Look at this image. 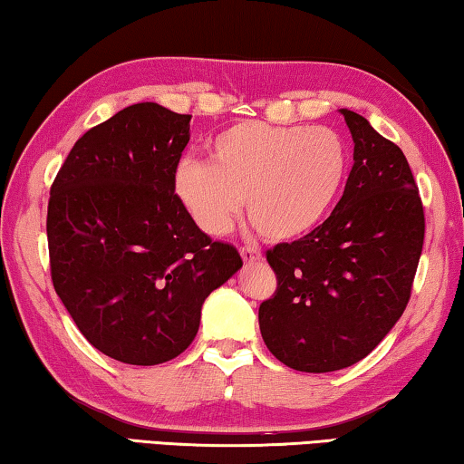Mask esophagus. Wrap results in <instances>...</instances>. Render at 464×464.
Segmentation results:
<instances>
[{
  "label": "esophagus",
  "mask_w": 464,
  "mask_h": 464,
  "mask_svg": "<svg viewBox=\"0 0 464 464\" xmlns=\"http://www.w3.org/2000/svg\"><path fill=\"white\" fill-rule=\"evenodd\" d=\"M239 254H241V258H244L246 264H256V262L262 260V254L254 247H241Z\"/></svg>",
  "instance_id": "obj_1"
}]
</instances>
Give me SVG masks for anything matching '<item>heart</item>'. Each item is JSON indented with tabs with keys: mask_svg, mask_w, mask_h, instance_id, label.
<instances>
[{
	"mask_svg": "<svg viewBox=\"0 0 464 464\" xmlns=\"http://www.w3.org/2000/svg\"><path fill=\"white\" fill-rule=\"evenodd\" d=\"M349 154L330 128L239 121L208 142V163L183 159L173 194L198 229L229 233L244 210L270 241H295L333 210Z\"/></svg>",
	"mask_w": 464,
	"mask_h": 464,
	"instance_id": "obj_1",
	"label": "heart"
}]
</instances>
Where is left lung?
Instances as JSON below:
<instances>
[{"mask_svg": "<svg viewBox=\"0 0 464 464\" xmlns=\"http://www.w3.org/2000/svg\"><path fill=\"white\" fill-rule=\"evenodd\" d=\"M341 115L355 144L343 198L312 233L266 254L278 286L260 305V333L297 372L344 370L370 355L407 307L423 249L407 157L365 117Z\"/></svg>", "mask_w": 464, "mask_h": 464, "instance_id": "8db88e82", "label": "left lung"}]
</instances>
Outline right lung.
I'll return each instance as SVG.
<instances>
[{
    "mask_svg": "<svg viewBox=\"0 0 464 464\" xmlns=\"http://www.w3.org/2000/svg\"><path fill=\"white\" fill-rule=\"evenodd\" d=\"M192 115L136 102L88 130L51 186V278L94 349L130 365L181 355L202 304L244 262L173 194Z\"/></svg>",
    "mask_w": 464,
    "mask_h": 464,
    "instance_id": "right-lung-1",
    "label": "right lung"
}]
</instances>
